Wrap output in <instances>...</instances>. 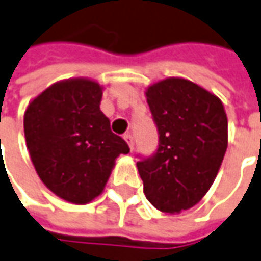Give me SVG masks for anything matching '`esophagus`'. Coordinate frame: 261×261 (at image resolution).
<instances>
[{
	"mask_svg": "<svg viewBox=\"0 0 261 261\" xmlns=\"http://www.w3.org/2000/svg\"><path fill=\"white\" fill-rule=\"evenodd\" d=\"M124 140L127 141V144L130 147V150L133 151V148H134V138L131 134H124Z\"/></svg>",
	"mask_w": 261,
	"mask_h": 261,
	"instance_id": "esophagus-1",
	"label": "esophagus"
}]
</instances>
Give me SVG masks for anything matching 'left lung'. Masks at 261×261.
<instances>
[{"instance_id":"left-lung-1","label":"left lung","mask_w":261,"mask_h":261,"mask_svg":"<svg viewBox=\"0 0 261 261\" xmlns=\"http://www.w3.org/2000/svg\"><path fill=\"white\" fill-rule=\"evenodd\" d=\"M147 102L159 148L137 161L144 194L163 213L189 210L212 187L227 150V116L219 97L189 80L150 86Z\"/></svg>"}]
</instances>
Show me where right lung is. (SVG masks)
<instances>
[{"mask_svg": "<svg viewBox=\"0 0 261 261\" xmlns=\"http://www.w3.org/2000/svg\"><path fill=\"white\" fill-rule=\"evenodd\" d=\"M102 87L93 80L58 81L24 114L27 148L41 181L58 197L86 204L100 196L127 143L100 110Z\"/></svg>", "mask_w": 261, "mask_h": 261, "instance_id": "right-lung-1", "label": "right lung"}]
</instances>
